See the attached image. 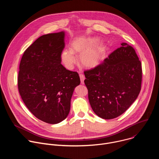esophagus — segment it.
Returning a JSON list of instances; mask_svg holds the SVG:
<instances>
[{"label":"esophagus","mask_w":159,"mask_h":159,"mask_svg":"<svg viewBox=\"0 0 159 159\" xmlns=\"http://www.w3.org/2000/svg\"><path fill=\"white\" fill-rule=\"evenodd\" d=\"M80 82L82 84H84V80H85V76L84 74H80Z\"/></svg>","instance_id":"34e87169"}]
</instances>
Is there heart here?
Instances as JSON below:
<instances>
[{"mask_svg": "<svg viewBox=\"0 0 159 159\" xmlns=\"http://www.w3.org/2000/svg\"><path fill=\"white\" fill-rule=\"evenodd\" d=\"M99 39L95 37L79 38L71 43V50L65 49L61 54V60L68 69H72L76 62L75 55H80V63L88 69L97 66L102 60L106 47L98 44Z\"/></svg>", "mask_w": 159, "mask_h": 159, "instance_id": "heart-1", "label": "heart"}]
</instances>
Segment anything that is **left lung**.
Returning <instances> with one entry per match:
<instances>
[{
  "mask_svg": "<svg viewBox=\"0 0 159 159\" xmlns=\"http://www.w3.org/2000/svg\"><path fill=\"white\" fill-rule=\"evenodd\" d=\"M84 75L90 104L96 114L105 120L122 115L141 90L142 63L134 49L126 43L102 63L84 71Z\"/></svg>",
  "mask_w": 159,
  "mask_h": 159,
  "instance_id": "1",
  "label": "left lung"
}]
</instances>
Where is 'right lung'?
<instances>
[{
	"label": "right lung",
	"mask_w": 159,
	"mask_h": 159,
	"mask_svg": "<svg viewBox=\"0 0 159 159\" xmlns=\"http://www.w3.org/2000/svg\"><path fill=\"white\" fill-rule=\"evenodd\" d=\"M64 38L63 31L40 36L19 64L17 85L22 101L35 117L50 124L67 117L74 89L80 83L77 72L61 64Z\"/></svg>",
	"instance_id": "obj_1"
}]
</instances>
